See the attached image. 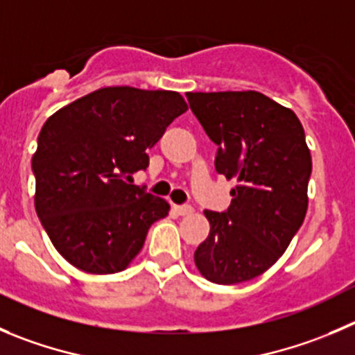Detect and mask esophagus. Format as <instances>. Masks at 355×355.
Masks as SVG:
<instances>
[{
	"mask_svg": "<svg viewBox=\"0 0 355 355\" xmlns=\"http://www.w3.org/2000/svg\"><path fill=\"white\" fill-rule=\"evenodd\" d=\"M174 209H175V212H178V214H180V216H188V214H191V212H193V207H191V205H188V204L174 205Z\"/></svg>",
	"mask_w": 355,
	"mask_h": 355,
	"instance_id": "esophagus-1",
	"label": "esophagus"
}]
</instances>
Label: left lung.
Masks as SVG:
<instances>
[{
  "label": "left lung",
  "mask_w": 355,
  "mask_h": 355,
  "mask_svg": "<svg viewBox=\"0 0 355 355\" xmlns=\"http://www.w3.org/2000/svg\"><path fill=\"white\" fill-rule=\"evenodd\" d=\"M187 97L218 146L216 172L239 181L226 211H204L211 232L195 265L216 284L251 281L281 258L305 219L312 172L305 132L291 110L254 90Z\"/></svg>",
  "instance_id": "1"
}]
</instances>
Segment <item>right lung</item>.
<instances>
[{
	"instance_id": "right-lung-1",
	"label": "right lung",
	"mask_w": 355,
	"mask_h": 355,
	"mask_svg": "<svg viewBox=\"0 0 355 355\" xmlns=\"http://www.w3.org/2000/svg\"><path fill=\"white\" fill-rule=\"evenodd\" d=\"M187 111L178 92L107 87L67 104L40 130L35 207L57 251L89 273H114L143 249L168 204L132 184L146 150Z\"/></svg>"
}]
</instances>
